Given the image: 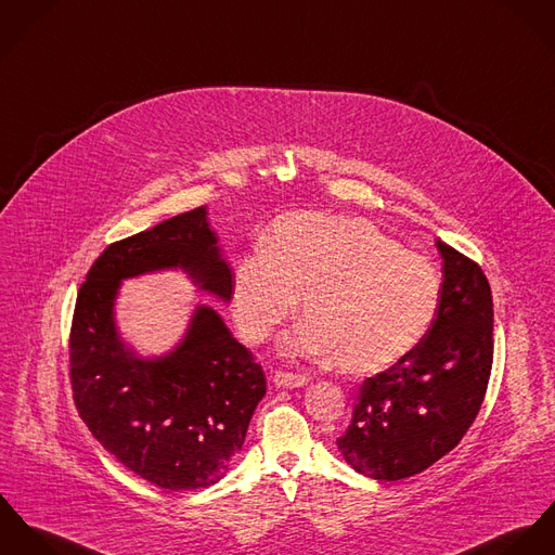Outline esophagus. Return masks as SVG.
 Here are the masks:
<instances>
[{
    "mask_svg": "<svg viewBox=\"0 0 555 555\" xmlns=\"http://www.w3.org/2000/svg\"><path fill=\"white\" fill-rule=\"evenodd\" d=\"M272 380H274L276 387L294 389V387H305L310 378H308L307 374H296V372H283V370H279Z\"/></svg>",
    "mask_w": 555,
    "mask_h": 555,
    "instance_id": "obj_1",
    "label": "esophagus"
}]
</instances>
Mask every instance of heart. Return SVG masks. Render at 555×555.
Returning a JSON list of instances; mask_svg holds the SVG:
<instances>
[{"mask_svg":"<svg viewBox=\"0 0 555 555\" xmlns=\"http://www.w3.org/2000/svg\"><path fill=\"white\" fill-rule=\"evenodd\" d=\"M440 294L430 261L369 221L300 212L279 219L268 247L238 261L232 310L248 343H261L305 295L307 323L287 347L351 372H376L422 345Z\"/></svg>","mask_w":555,"mask_h":555,"instance_id":"heart-1","label":"heart"}]
</instances>
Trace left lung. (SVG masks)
Here are the masks:
<instances>
[{
    "instance_id": "1",
    "label": "left lung",
    "mask_w": 555,
    "mask_h": 555,
    "mask_svg": "<svg viewBox=\"0 0 555 555\" xmlns=\"http://www.w3.org/2000/svg\"><path fill=\"white\" fill-rule=\"evenodd\" d=\"M442 294L422 345L376 376L336 440L351 468L376 481L413 477L447 455L473 426L490 383L493 305L479 263L442 241Z\"/></svg>"
}]
</instances>
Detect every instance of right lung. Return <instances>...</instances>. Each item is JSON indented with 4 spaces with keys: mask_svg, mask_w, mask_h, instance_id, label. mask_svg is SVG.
<instances>
[{
    "mask_svg": "<svg viewBox=\"0 0 555 555\" xmlns=\"http://www.w3.org/2000/svg\"><path fill=\"white\" fill-rule=\"evenodd\" d=\"M206 206L104 248L78 289L69 378L80 420L131 473L164 490H199L228 475L266 376L221 314L195 307L183 340L140 358L115 323L124 279L181 268L202 289L232 300V270Z\"/></svg>",
    "mask_w": 555,
    "mask_h": 555,
    "instance_id": "add662e5",
    "label": "right lung"
}]
</instances>
